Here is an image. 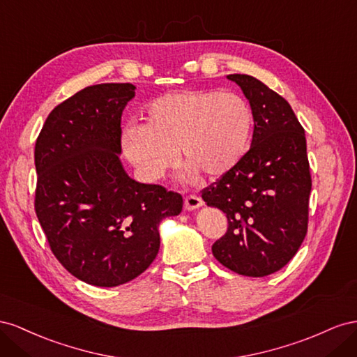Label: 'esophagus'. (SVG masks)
<instances>
[{
  "label": "esophagus",
  "mask_w": 357,
  "mask_h": 357,
  "mask_svg": "<svg viewBox=\"0 0 357 357\" xmlns=\"http://www.w3.org/2000/svg\"><path fill=\"white\" fill-rule=\"evenodd\" d=\"M200 206H203V200L199 196L191 195V196L185 197V202H184L185 211H195V209H197Z\"/></svg>",
  "instance_id": "1"
}]
</instances>
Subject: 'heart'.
<instances>
[{
  "instance_id": "b5f03b06",
  "label": "heart",
  "mask_w": 357,
  "mask_h": 357,
  "mask_svg": "<svg viewBox=\"0 0 357 357\" xmlns=\"http://www.w3.org/2000/svg\"><path fill=\"white\" fill-rule=\"evenodd\" d=\"M254 131L248 101L215 89H185L148 106L146 124H128L121 145L128 161L148 182H157L176 161L187 165L179 178L195 182L199 173L217 179L247 155Z\"/></svg>"
}]
</instances>
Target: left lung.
<instances>
[{
	"mask_svg": "<svg viewBox=\"0 0 357 357\" xmlns=\"http://www.w3.org/2000/svg\"><path fill=\"white\" fill-rule=\"evenodd\" d=\"M254 114L251 148L239 165L202 191L227 217V233L212 245L222 266L266 277L293 259L307 235L311 192L305 131L280 94L248 75H229Z\"/></svg>",
	"mask_w": 357,
	"mask_h": 357,
	"instance_id": "left-lung-1",
	"label": "left lung"
}]
</instances>
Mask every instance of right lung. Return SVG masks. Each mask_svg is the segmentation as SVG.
Returning <instances> with one entry per match:
<instances>
[{
  "instance_id": "add662e5",
  "label": "right lung",
  "mask_w": 357,
  "mask_h": 357,
  "mask_svg": "<svg viewBox=\"0 0 357 357\" xmlns=\"http://www.w3.org/2000/svg\"><path fill=\"white\" fill-rule=\"evenodd\" d=\"M131 84L79 91L50 112L36 142V213L58 261L91 286L135 280L160 250V222L182 196L131 179L119 160Z\"/></svg>"
}]
</instances>
